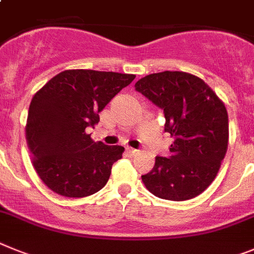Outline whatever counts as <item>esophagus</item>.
<instances>
[{"label":"esophagus","instance_id":"obj_1","mask_svg":"<svg viewBox=\"0 0 254 254\" xmlns=\"http://www.w3.org/2000/svg\"><path fill=\"white\" fill-rule=\"evenodd\" d=\"M127 152L130 154V156H135V154H138V149H134V148H127Z\"/></svg>","mask_w":254,"mask_h":254}]
</instances>
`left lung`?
Segmentation results:
<instances>
[{
    "instance_id": "1",
    "label": "left lung",
    "mask_w": 254,
    "mask_h": 254,
    "mask_svg": "<svg viewBox=\"0 0 254 254\" xmlns=\"http://www.w3.org/2000/svg\"><path fill=\"white\" fill-rule=\"evenodd\" d=\"M135 90L164 110L165 131L174 139L169 157H156L153 169L142 175L156 197L187 200L206 190L219 173L228 151L226 107L198 76L183 71L147 75Z\"/></svg>"
}]
</instances>
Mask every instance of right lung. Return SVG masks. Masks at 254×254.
<instances>
[{"mask_svg":"<svg viewBox=\"0 0 254 254\" xmlns=\"http://www.w3.org/2000/svg\"><path fill=\"white\" fill-rule=\"evenodd\" d=\"M134 78L112 71L65 70L34 94L26 140L33 166L51 190L81 198L105 187L124 147L96 143L85 129L98 124V112Z\"/></svg>","mask_w":254,"mask_h":254,"instance_id":"obj_1","label":"right lung"}]
</instances>
